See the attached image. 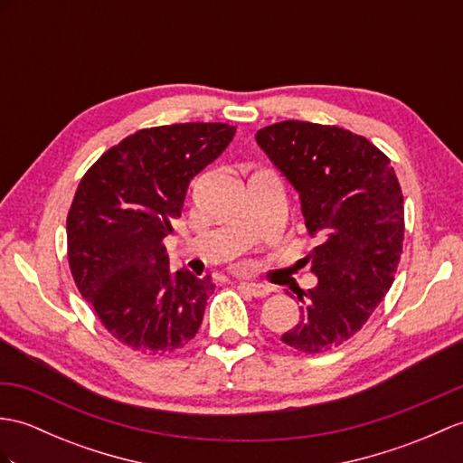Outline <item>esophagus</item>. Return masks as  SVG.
Wrapping results in <instances>:
<instances>
[{
  "instance_id": "34e87169",
  "label": "esophagus",
  "mask_w": 463,
  "mask_h": 463,
  "mask_svg": "<svg viewBox=\"0 0 463 463\" xmlns=\"http://www.w3.org/2000/svg\"><path fill=\"white\" fill-rule=\"evenodd\" d=\"M241 288L244 289L246 294H250V296H254V298H266L268 294L272 292L270 286L256 284V282H241Z\"/></svg>"
}]
</instances>
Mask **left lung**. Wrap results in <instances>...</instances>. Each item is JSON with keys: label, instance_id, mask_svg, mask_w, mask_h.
<instances>
[{"label": "left lung", "instance_id": "obj_1", "mask_svg": "<svg viewBox=\"0 0 463 463\" xmlns=\"http://www.w3.org/2000/svg\"><path fill=\"white\" fill-rule=\"evenodd\" d=\"M256 142L298 195L306 229L319 246L306 264L316 288L282 341L324 353L357 333L392 286L404 239V207L391 159L367 137L337 126L286 120L258 130Z\"/></svg>", "mask_w": 463, "mask_h": 463}]
</instances>
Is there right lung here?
I'll use <instances>...</instances> for the list:
<instances>
[{"label": "right lung", "mask_w": 463, "mask_h": 463, "mask_svg": "<svg viewBox=\"0 0 463 463\" xmlns=\"http://www.w3.org/2000/svg\"><path fill=\"white\" fill-rule=\"evenodd\" d=\"M229 124L146 128L86 171L67 219L69 264L102 326L136 351L165 354L195 337L214 284L169 270L174 234L191 179L232 142Z\"/></svg>", "instance_id": "1"}]
</instances>
